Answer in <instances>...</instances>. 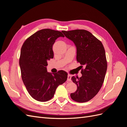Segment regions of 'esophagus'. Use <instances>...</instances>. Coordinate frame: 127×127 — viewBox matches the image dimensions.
Listing matches in <instances>:
<instances>
[{
  "label": "esophagus",
  "mask_w": 127,
  "mask_h": 127,
  "mask_svg": "<svg viewBox=\"0 0 127 127\" xmlns=\"http://www.w3.org/2000/svg\"><path fill=\"white\" fill-rule=\"evenodd\" d=\"M71 76L70 75H67V81H69V82L71 81Z\"/></svg>",
  "instance_id": "obj_1"
}]
</instances>
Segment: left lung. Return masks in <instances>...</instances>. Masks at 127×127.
Masks as SVG:
<instances>
[{
  "label": "left lung",
  "instance_id": "obj_1",
  "mask_svg": "<svg viewBox=\"0 0 127 127\" xmlns=\"http://www.w3.org/2000/svg\"><path fill=\"white\" fill-rule=\"evenodd\" d=\"M64 36L74 43L77 49L76 60L84 69L81 77L73 76L71 80L77 89L70 94L77 102L90 101L98 93L104 80L107 69L105 50L99 41L90 32L85 30L62 31Z\"/></svg>",
  "mask_w": 127,
  "mask_h": 127
}]
</instances>
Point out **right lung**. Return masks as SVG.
Listing matches in <instances>:
<instances>
[{"label": "right lung", "mask_w": 127, "mask_h": 127, "mask_svg": "<svg viewBox=\"0 0 127 127\" xmlns=\"http://www.w3.org/2000/svg\"><path fill=\"white\" fill-rule=\"evenodd\" d=\"M61 32L42 29L29 37L22 47L19 66L22 78L28 93L34 99L46 102L54 96L57 88L66 81L67 73L47 71L48 61L54 58L52 46Z\"/></svg>", "instance_id": "1"}]
</instances>
